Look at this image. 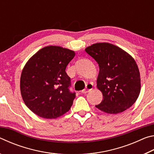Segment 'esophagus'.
Here are the masks:
<instances>
[{
	"label": "esophagus",
	"instance_id": "esophagus-1",
	"mask_svg": "<svg viewBox=\"0 0 154 154\" xmlns=\"http://www.w3.org/2000/svg\"><path fill=\"white\" fill-rule=\"evenodd\" d=\"M92 88H93L92 83H88V84L86 85V87H85V89L82 91V93H83V94L87 93L88 92H90L91 90H92Z\"/></svg>",
	"mask_w": 154,
	"mask_h": 154
}]
</instances>
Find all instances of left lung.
Wrapping results in <instances>:
<instances>
[{
    "mask_svg": "<svg viewBox=\"0 0 154 154\" xmlns=\"http://www.w3.org/2000/svg\"><path fill=\"white\" fill-rule=\"evenodd\" d=\"M85 51L99 66L98 89L103 100L96 107L109 114L126 111L136 102L140 92V76L134 59L119 47L97 43Z\"/></svg>",
    "mask_w": 154,
    "mask_h": 154,
    "instance_id": "obj_1",
    "label": "left lung"
}]
</instances>
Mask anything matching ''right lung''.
Here are the masks:
<instances>
[{
    "label": "right lung",
    "mask_w": 154,
    "mask_h": 154,
    "mask_svg": "<svg viewBox=\"0 0 154 154\" xmlns=\"http://www.w3.org/2000/svg\"><path fill=\"white\" fill-rule=\"evenodd\" d=\"M75 52L60 46H47L31 57L23 68L20 92L28 109L38 116L55 119L71 109L75 93L69 91L68 64Z\"/></svg>",
    "instance_id": "1"
}]
</instances>
